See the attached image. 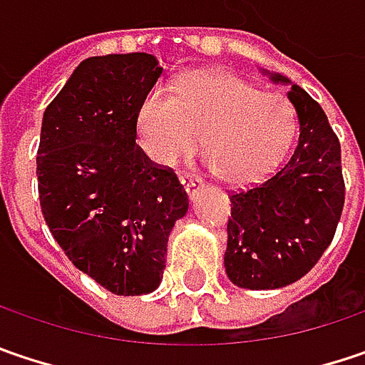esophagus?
Returning a JSON list of instances; mask_svg holds the SVG:
<instances>
[{"label":"esophagus","instance_id":"1","mask_svg":"<svg viewBox=\"0 0 365 365\" xmlns=\"http://www.w3.org/2000/svg\"><path fill=\"white\" fill-rule=\"evenodd\" d=\"M180 180H182L183 187H185V192H187L190 196H194V194L204 185V180L200 175H196V173H182Z\"/></svg>","mask_w":365,"mask_h":365}]
</instances>
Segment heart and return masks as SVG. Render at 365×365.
<instances>
[{"label": "heart", "instance_id": "heart-1", "mask_svg": "<svg viewBox=\"0 0 365 365\" xmlns=\"http://www.w3.org/2000/svg\"><path fill=\"white\" fill-rule=\"evenodd\" d=\"M136 142L146 159L171 167L200 144L229 183H254L287 155L297 115L287 98L267 95L229 72H196L173 86H155L136 111Z\"/></svg>", "mask_w": 365, "mask_h": 365}]
</instances>
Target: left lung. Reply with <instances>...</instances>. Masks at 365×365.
<instances>
[{
	"label": "left lung",
	"instance_id": "1",
	"mask_svg": "<svg viewBox=\"0 0 365 365\" xmlns=\"http://www.w3.org/2000/svg\"><path fill=\"white\" fill-rule=\"evenodd\" d=\"M287 97L302 130L293 155L262 183L231 194L225 270L246 289H279L310 272L345 204L341 142L322 107L297 84Z\"/></svg>",
	"mask_w": 365,
	"mask_h": 365
}]
</instances>
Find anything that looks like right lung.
<instances>
[{
  "mask_svg": "<svg viewBox=\"0 0 365 365\" xmlns=\"http://www.w3.org/2000/svg\"><path fill=\"white\" fill-rule=\"evenodd\" d=\"M161 72L148 53L88 57L43 115L45 223L72 264L115 295L161 285L169 233L190 204L173 169L136 144L140 101Z\"/></svg>",
  "mask_w": 365,
  "mask_h": 365,
  "instance_id": "right-lung-1",
  "label": "right lung"
}]
</instances>
